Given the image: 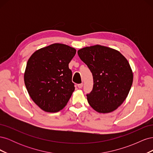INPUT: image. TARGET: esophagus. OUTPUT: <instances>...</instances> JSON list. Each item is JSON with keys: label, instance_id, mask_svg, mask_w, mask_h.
I'll return each instance as SVG.
<instances>
[{"label": "esophagus", "instance_id": "1", "mask_svg": "<svg viewBox=\"0 0 153 153\" xmlns=\"http://www.w3.org/2000/svg\"><path fill=\"white\" fill-rule=\"evenodd\" d=\"M83 85H84V84H82H82H78V88H80V89H81V88H82V87H83Z\"/></svg>", "mask_w": 153, "mask_h": 153}]
</instances>
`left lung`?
I'll list each match as a JSON object with an SVG mask.
<instances>
[{
  "label": "left lung",
  "mask_w": 153,
  "mask_h": 153,
  "mask_svg": "<svg viewBox=\"0 0 153 153\" xmlns=\"http://www.w3.org/2000/svg\"><path fill=\"white\" fill-rule=\"evenodd\" d=\"M78 55L93 76L88 103L99 113L116 110L126 100L132 85L133 72L128 60L119 51L101 45L78 50Z\"/></svg>",
  "instance_id": "left-lung-1"
}]
</instances>
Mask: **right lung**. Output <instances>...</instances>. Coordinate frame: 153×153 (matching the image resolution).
Masks as SVG:
<instances>
[{
    "label": "right lung",
    "mask_w": 153,
    "mask_h": 153,
    "mask_svg": "<svg viewBox=\"0 0 153 153\" xmlns=\"http://www.w3.org/2000/svg\"><path fill=\"white\" fill-rule=\"evenodd\" d=\"M75 53L74 48L54 43L36 51L27 61L24 73L27 90L45 112L62 110L75 91L69 63Z\"/></svg>",
    "instance_id": "right-lung-1"
}]
</instances>
